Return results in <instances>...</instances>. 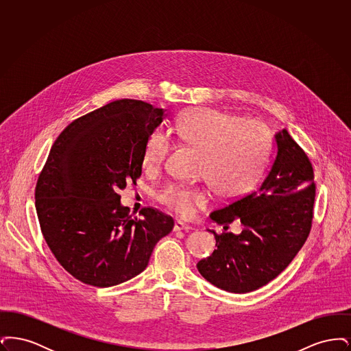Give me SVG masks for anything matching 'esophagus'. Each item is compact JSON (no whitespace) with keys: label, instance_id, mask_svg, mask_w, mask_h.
Returning <instances> with one entry per match:
<instances>
[{"label":"esophagus","instance_id":"34e87169","mask_svg":"<svg viewBox=\"0 0 351 351\" xmlns=\"http://www.w3.org/2000/svg\"><path fill=\"white\" fill-rule=\"evenodd\" d=\"M192 228L183 223L182 221H175V225H173V232H189Z\"/></svg>","mask_w":351,"mask_h":351}]
</instances>
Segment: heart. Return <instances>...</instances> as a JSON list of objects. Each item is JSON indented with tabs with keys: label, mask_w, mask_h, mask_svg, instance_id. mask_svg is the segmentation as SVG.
Listing matches in <instances>:
<instances>
[{
	"label": "heart",
	"mask_w": 351,
	"mask_h": 351,
	"mask_svg": "<svg viewBox=\"0 0 351 351\" xmlns=\"http://www.w3.org/2000/svg\"><path fill=\"white\" fill-rule=\"evenodd\" d=\"M173 132L183 143L202 152L199 173L222 199L245 196L265 172L269 136L258 122L216 109L195 108L184 112ZM168 149L166 134L152 132L145 143L143 168L154 171L159 167ZM158 200L169 210L188 216L195 206L206 202V196L199 188L168 184L159 191Z\"/></svg>",
	"instance_id": "1"
}]
</instances>
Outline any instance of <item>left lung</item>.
Listing matches in <instances>:
<instances>
[{
	"label": "left lung",
	"mask_w": 351,
	"mask_h": 351,
	"mask_svg": "<svg viewBox=\"0 0 351 351\" xmlns=\"http://www.w3.org/2000/svg\"><path fill=\"white\" fill-rule=\"evenodd\" d=\"M276 156L259 188L210 213L216 223L241 221L239 234L215 230L217 249L201 259V276L219 289L247 293L275 279L305 243L313 218V168L285 129L275 134Z\"/></svg>",
	"instance_id": "8db88e82"
}]
</instances>
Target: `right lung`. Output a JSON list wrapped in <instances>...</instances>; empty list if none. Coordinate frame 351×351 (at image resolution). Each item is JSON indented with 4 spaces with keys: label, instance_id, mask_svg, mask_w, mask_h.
Masks as SVG:
<instances>
[{
    "label": "right lung",
    "instance_id": "obj_1",
    "mask_svg": "<svg viewBox=\"0 0 351 351\" xmlns=\"http://www.w3.org/2000/svg\"><path fill=\"white\" fill-rule=\"evenodd\" d=\"M167 117L138 100L113 101L75 119L56 138L35 188L43 237L75 279L106 288L147 267L173 219L143 208L132 218L119 191L142 173L145 143Z\"/></svg>",
    "mask_w": 351,
    "mask_h": 351
}]
</instances>
